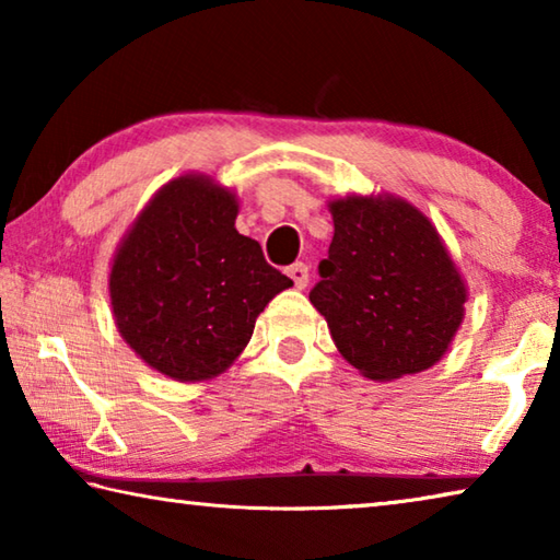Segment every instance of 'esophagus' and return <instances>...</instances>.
Instances as JSON below:
<instances>
[{
  "mask_svg": "<svg viewBox=\"0 0 560 560\" xmlns=\"http://www.w3.org/2000/svg\"><path fill=\"white\" fill-rule=\"evenodd\" d=\"M287 273L291 277L293 287H296V289H306V287H308V267H306V264H303V261L291 264Z\"/></svg>",
  "mask_w": 560,
  "mask_h": 560,
  "instance_id": "obj_1",
  "label": "esophagus"
}]
</instances>
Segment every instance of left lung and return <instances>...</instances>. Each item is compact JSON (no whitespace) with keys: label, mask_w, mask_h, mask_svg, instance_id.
I'll return each mask as SVG.
<instances>
[{"label":"left lung","mask_w":560,"mask_h":560,"mask_svg":"<svg viewBox=\"0 0 560 560\" xmlns=\"http://www.w3.org/2000/svg\"><path fill=\"white\" fill-rule=\"evenodd\" d=\"M334 242L308 299L371 381L428 371L452 343L467 289L438 230L395 197L330 202Z\"/></svg>","instance_id":"8db88e82"}]
</instances>
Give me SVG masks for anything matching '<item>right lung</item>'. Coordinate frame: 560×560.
<instances>
[{"label":"right lung","instance_id":"add662e5","mask_svg":"<svg viewBox=\"0 0 560 560\" xmlns=\"http://www.w3.org/2000/svg\"><path fill=\"white\" fill-rule=\"evenodd\" d=\"M236 202L210 177L185 175L150 200L110 269L120 336L163 375L207 381L234 363L264 306L291 279L236 232Z\"/></svg>","mask_w":560,"mask_h":560}]
</instances>
